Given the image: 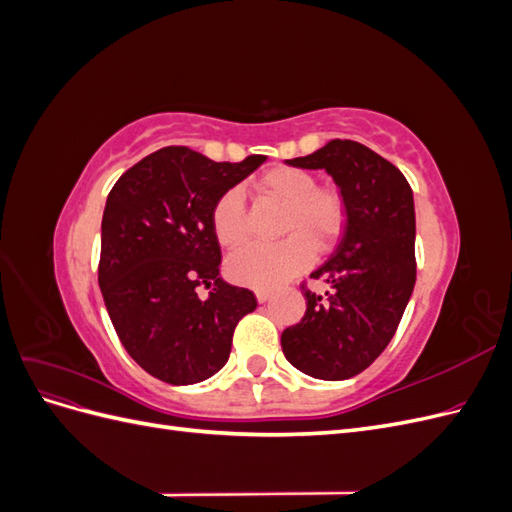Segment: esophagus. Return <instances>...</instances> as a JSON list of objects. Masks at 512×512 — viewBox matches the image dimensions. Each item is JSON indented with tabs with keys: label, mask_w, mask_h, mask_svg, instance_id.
I'll list each match as a JSON object with an SVG mask.
<instances>
[{
	"label": "esophagus",
	"mask_w": 512,
	"mask_h": 512,
	"mask_svg": "<svg viewBox=\"0 0 512 512\" xmlns=\"http://www.w3.org/2000/svg\"><path fill=\"white\" fill-rule=\"evenodd\" d=\"M256 299H258V303H265V301H269V299H271V290H262V288H258V290H256Z\"/></svg>",
	"instance_id": "1"
}]
</instances>
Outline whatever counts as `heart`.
<instances>
[{"label": "heart", "mask_w": 512, "mask_h": 512, "mask_svg": "<svg viewBox=\"0 0 512 512\" xmlns=\"http://www.w3.org/2000/svg\"><path fill=\"white\" fill-rule=\"evenodd\" d=\"M260 190L286 203L280 243H252L228 258V275L250 288H277L312 262L314 250L331 247L346 226V200L337 188L318 185L305 168L277 166L262 175ZM211 222L224 247H237L247 239L245 198L239 188L224 192L213 205Z\"/></svg>", "instance_id": "1"}]
</instances>
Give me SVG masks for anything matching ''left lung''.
<instances>
[{
    "label": "left lung",
    "instance_id": "8db88e82",
    "mask_svg": "<svg viewBox=\"0 0 512 512\" xmlns=\"http://www.w3.org/2000/svg\"><path fill=\"white\" fill-rule=\"evenodd\" d=\"M297 168H324L346 200L344 235L312 275L329 284L307 290L299 324L282 333L286 359L318 380H348L374 363L393 339L416 282L414 198L401 170L356 141H329Z\"/></svg>",
    "mask_w": 512,
    "mask_h": 512
}]
</instances>
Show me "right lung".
Here are the masks:
<instances>
[{"label": "right lung", "mask_w": 512, "mask_h": 512, "mask_svg": "<svg viewBox=\"0 0 512 512\" xmlns=\"http://www.w3.org/2000/svg\"><path fill=\"white\" fill-rule=\"evenodd\" d=\"M267 160L213 162L188 147L149 153L106 198L98 282L123 348L147 374L196 384L226 365L232 333L256 309L252 290L220 277L211 211ZM211 287L200 300L195 288Z\"/></svg>", "instance_id": "add662e5"}]
</instances>
